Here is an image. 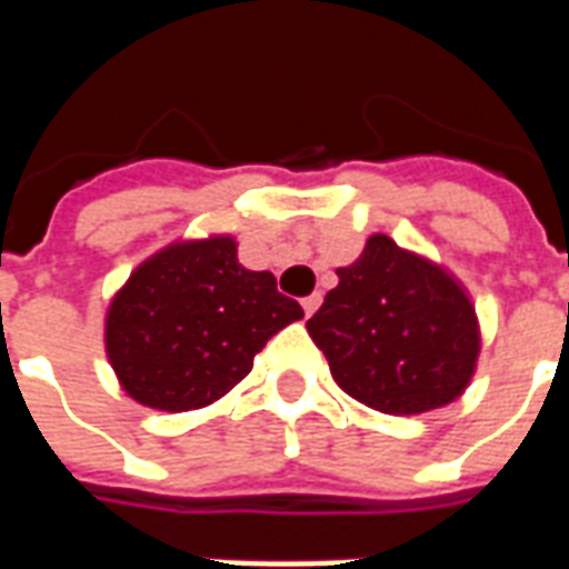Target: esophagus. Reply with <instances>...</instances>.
Instances as JSON below:
<instances>
[{
    "label": "esophagus",
    "instance_id": "obj_1",
    "mask_svg": "<svg viewBox=\"0 0 569 569\" xmlns=\"http://www.w3.org/2000/svg\"><path fill=\"white\" fill-rule=\"evenodd\" d=\"M320 301H322L320 292H313V296H308V298H305V301H301V308H305V313H308V317H310L313 310L320 308Z\"/></svg>",
    "mask_w": 569,
    "mask_h": 569
}]
</instances>
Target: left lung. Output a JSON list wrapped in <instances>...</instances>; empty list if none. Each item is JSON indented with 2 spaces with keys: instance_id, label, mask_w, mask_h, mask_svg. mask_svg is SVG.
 I'll list each match as a JSON object with an SVG mask.
<instances>
[{
  "instance_id": "obj_1",
  "label": "left lung",
  "mask_w": 569,
  "mask_h": 569,
  "mask_svg": "<svg viewBox=\"0 0 569 569\" xmlns=\"http://www.w3.org/2000/svg\"><path fill=\"white\" fill-rule=\"evenodd\" d=\"M338 387L383 415H420L453 402L476 371L472 301L439 264L369 237L308 320Z\"/></svg>"
}]
</instances>
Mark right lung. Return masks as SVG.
Returning <instances> with one entry per match:
<instances>
[{
	"instance_id": "obj_1",
	"label": "right lung",
	"mask_w": 569,
	"mask_h": 569,
	"mask_svg": "<svg viewBox=\"0 0 569 569\" xmlns=\"http://www.w3.org/2000/svg\"><path fill=\"white\" fill-rule=\"evenodd\" d=\"M305 317L271 271H247L231 237L161 249L130 273L106 317V353L137 402L191 411L252 371L273 335Z\"/></svg>"
}]
</instances>
